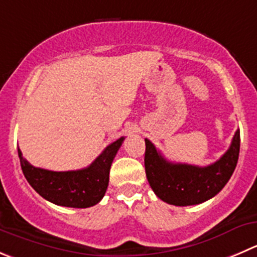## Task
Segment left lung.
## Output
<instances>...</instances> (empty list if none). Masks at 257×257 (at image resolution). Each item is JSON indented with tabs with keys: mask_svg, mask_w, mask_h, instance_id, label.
I'll list each match as a JSON object with an SVG mask.
<instances>
[{
	"mask_svg": "<svg viewBox=\"0 0 257 257\" xmlns=\"http://www.w3.org/2000/svg\"><path fill=\"white\" fill-rule=\"evenodd\" d=\"M145 145L146 178L154 193L173 206H194L218 194L233 174L240 154V130L228 150L208 167L172 163L148 139Z\"/></svg>",
	"mask_w": 257,
	"mask_h": 257,
	"instance_id": "obj_1",
	"label": "left lung"
}]
</instances>
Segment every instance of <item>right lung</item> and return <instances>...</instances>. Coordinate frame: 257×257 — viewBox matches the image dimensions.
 I'll use <instances>...</instances> for the list:
<instances>
[{
    "mask_svg": "<svg viewBox=\"0 0 257 257\" xmlns=\"http://www.w3.org/2000/svg\"><path fill=\"white\" fill-rule=\"evenodd\" d=\"M124 138L109 144L89 167L70 172H51L33 167L19 149L21 169L29 184L54 204L88 208L103 198L108 187L109 169Z\"/></svg>",
    "mask_w": 257,
    "mask_h": 257,
    "instance_id": "1",
    "label": "right lung"
}]
</instances>
